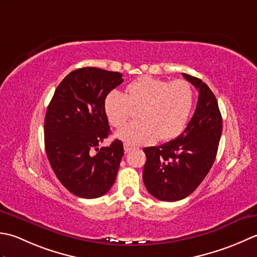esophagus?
Segmentation results:
<instances>
[{"label": "esophagus", "instance_id": "1", "mask_svg": "<svg viewBox=\"0 0 257 257\" xmlns=\"http://www.w3.org/2000/svg\"><path fill=\"white\" fill-rule=\"evenodd\" d=\"M134 149H135L134 146H132L131 144H126V143L124 144V151H125V153H128V152H131V151L134 150Z\"/></svg>", "mask_w": 257, "mask_h": 257}]
</instances>
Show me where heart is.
Instances as JSON below:
<instances>
[{"label": "heart", "mask_w": 257, "mask_h": 257, "mask_svg": "<svg viewBox=\"0 0 257 257\" xmlns=\"http://www.w3.org/2000/svg\"><path fill=\"white\" fill-rule=\"evenodd\" d=\"M194 106V91L184 80L166 81L142 76L126 87V94L109 92L104 112L109 124L119 128L140 109L141 119L119 130L116 138L126 144H145L158 139L170 141L179 136Z\"/></svg>", "instance_id": "b5f03b06"}]
</instances>
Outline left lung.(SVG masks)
Segmentation results:
<instances>
[{
	"label": "left lung",
	"mask_w": 257,
	"mask_h": 257,
	"mask_svg": "<svg viewBox=\"0 0 257 257\" xmlns=\"http://www.w3.org/2000/svg\"><path fill=\"white\" fill-rule=\"evenodd\" d=\"M182 75L198 90L193 117L175 140L143 149L145 187L164 202L183 200L196 190L215 161L222 135V115L211 88L200 78Z\"/></svg>",
	"instance_id": "1"
}]
</instances>
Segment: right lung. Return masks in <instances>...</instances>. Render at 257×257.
<instances>
[{
    "instance_id": "add662e5",
    "label": "right lung",
    "mask_w": 257,
    "mask_h": 257,
    "mask_svg": "<svg viewBox=\"0 0 257 257\" xmlns=\"http://www.w3.org/2000/svg\"><path fill=\"white\" fill-rule=\"evenodd\" d=\"M122 76L97 67L77 69L60 83L46 109V155L59 181L78 197L102 196L116 179L122 141L98 145L109 134L104 101L123 82Z\"/></svg>"
}]
</instances>
